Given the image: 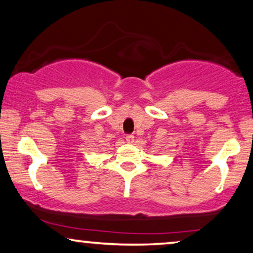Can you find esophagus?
<instances>
[{
    "mask_svg": "<svg viewBox=\"0 0 253 253\" xmlns=\"http://www.w3.org/2000/svg\"><path fill=\"white\" fill-rule=\"evenodd\" d=\"M126 141H127V143H133V142H134V135H131V134L126 135Z\"/></svg>",
    "mask_w": 253,
    "mask_h": 253,
    "instance_id": "esophagus-1",
    "label": "esophagus"
}]
</instances>
